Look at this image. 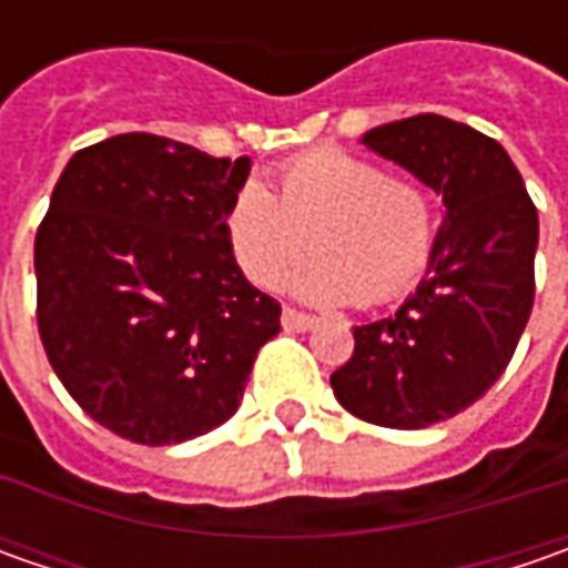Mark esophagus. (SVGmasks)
Here are the masks:
<instances>
[{
	"label": "esophagus",
	"instance_id": "34e87169",
	"mask_svg": "<svg viewBox=\"0 0 568 568\" xmlns=\"http://www.w3.org/2000/svg\"><path fill=\"white\" fill-rule=\"evenodd\" d=\"M316 322H318L316 316L300 313V310H294V306H284V313H281V325H284L287 332H310Z\"/></svg>",
	"mask_w": 568,
	"mask_h": 568
}]
</instances>
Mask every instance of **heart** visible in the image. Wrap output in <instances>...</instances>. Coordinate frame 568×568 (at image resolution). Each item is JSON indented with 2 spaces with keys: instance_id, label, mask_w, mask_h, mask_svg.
I'll use <instances>...</instances> for the list:
<instances>
[{
  "instance_id": "obj_1",
  "label": "heart",
  "mask_w": 568,
  "mask_h": 568,
  "mask_svg": "<svg viewBox=\"0 0 568 568\" xmlns=\"http://www.w3.org/2000/svg\"><path fill=\"white\" fill-rule=\"evenodd\" d=\"M277 189L250 180L233 192L224 233L240 272L274 287L306 252L287 287L310 303L379 306L426 272L436 246V202L420 183L376 161L322 148L281 166Z\"/></svg>"
}]
</instances>
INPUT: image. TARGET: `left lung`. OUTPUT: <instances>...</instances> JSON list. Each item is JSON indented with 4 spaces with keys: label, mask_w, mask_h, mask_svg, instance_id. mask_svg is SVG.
<instances>
[{
    "label": "left lung",
    "mask_w": 568,
    "mask_h": 568,
    "mask_svg": "<svg viewBox=\"0 0 568 568\" xmlns=\"http://www.w3.org/2000/svg\"><path fill=\"white\" fill-rule=\"evenodd\" d=\"M363 144L436 189L446 227L417 294L354 328L332 388L366 424L424 429L487 395L513 361L535 306L537 207L506 148L465 122L420 113Z\"/></svg>",
    "instance_id": "left-lung-1"
}]
</instances>
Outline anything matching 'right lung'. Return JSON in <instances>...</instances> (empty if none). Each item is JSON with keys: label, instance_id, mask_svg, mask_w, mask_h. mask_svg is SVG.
<instances>
[{"label": "right lung", "instance_id": "add662e5", "mask_svg": "<svg viewBox=\"0 0 568 568\" xmlns=\"http://www.w3.org/2000/svg\"><path fill=\"white\" fill-rule=\"evenodd\" d=\"M250 158L148 132L81 148L33 240L37 328L78 407L142 446L230 420L281 303L243 277L224 211Z\"/></svg>", "mask_w": 568, "mask_h": 568}]
</instances>
